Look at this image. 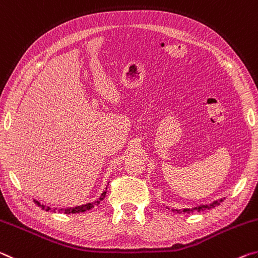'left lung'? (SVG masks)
Segmentation results:
<instances>
[{"mask_svg":"<svg viewBox=\"0 0 258 258\" xmlns=\"http://www.w3.org/2000/svg\"><path fill=\"white\" fill-rule=\"evenodd\" d=\"M223 200L221 199L219 201H215L214 204H210V205H206V206H199V207H196V208H191V209H184L183 212L181 210H177L178 213H186V214H189V213H194V212H202V210L205 209H210V208H215V207L219 205V202H222ZM172 212H175L174 209H172Z\"/></svg>","mask_w":258,"mask_h":258,"instance_id":"left-lung-1","label":"left lung"}]
</instances>
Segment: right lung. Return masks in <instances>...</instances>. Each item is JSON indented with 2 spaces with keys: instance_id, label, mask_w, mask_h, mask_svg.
Instances as JSON below:
<instances>
[{
  "instance_id": "right-lung-1",
  "label": "right lung",
  "mask_w": 258,
  "mask_h": 258,
  "mask_svg": "<svg viewBox=\"0 0 258 258\" xmlns=\"http://www.w3.org/2000/svg\"><path fill=\"white\" fill-rule=\"evenodd\" d=\"M105 196H106V191L103 192V194H101V197L99 198L98 200H97L96 202H94V204H88V205H83V206H79V207H74V208H67V209H60L58 210L59 213H64V214H78V213H83V212H87V210H90L94 208V207L98 206L99 202L104 199ZM34 202H35V205L37 206H41L42 209H45V212H49L50 208L49 207H45L43 205H41L39 201L34 200Z\"/></svg>"
}]
</instances>
